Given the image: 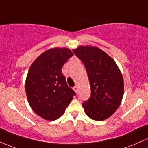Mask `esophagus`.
Wrapping results in <instances>:
<instances>
[{
	"label": "esophagus",
	"mask_w": 148,
	"mask_h": 148,
	"mask_svg": "<svg viewBox=\"0 0 148 148\" xmlns=\"http://www.w3.org/2000/svg\"><path fill=\"white\" fill-rule=\"evenodd\" d=\"M73 89H74V90L76 92H78V87L76 86H74V88H73Z\"/></svg>",
	"instance_id": "obj_1"
}]
</instances>
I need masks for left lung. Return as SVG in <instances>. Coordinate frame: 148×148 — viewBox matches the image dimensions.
Here are the masks:
<instances>
[{
	"label": "left lung",
	"instance_id": "left-lung-1",
	"mask_svg": "<svg viewBox=\"0 0 148 148\" xmlns=\"http://www.w3.org/2000/svg\"><path fill=\"white\" fill-rule=\"evenodd\" d=\"M85 66L90 83V98L82 104L90 119L103 121L115 112L124 95V80L114 60L97 47L73 50Z\"/></svg>",
	"mask_w": 148,
	"mask_h": 148
}]
</instances>
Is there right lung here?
<instances>
[{
  "label": "right lung",
  "instance_id": "1",
  "mask_svg": "<svg viewBox=\"0 0 148 148\" xmlns=\"http://www.w3.org/2000/svg\"><path fill=\"white\" fill-rule=\"evenodd\" d=\"M73 56L68 48H51L29 68L25 83L27 100L34 112L45 120L60 117L76 95L62 73L64 64Z\"/></svg>",
  "mask_w": 148,
  "mask_h": 148
}]
</instances>
